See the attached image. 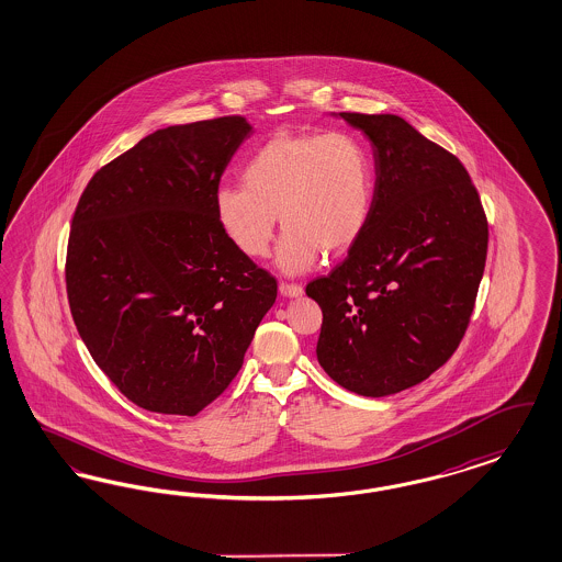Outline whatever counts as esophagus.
I'll return each mask as SVG.
<instances>
[{"label":"esophagus","instance_id":"esophagus-1","mask_svg":"<svg viewBox=\"0 0 562 562\" xmlns=\"http://www.w3.org/2000/svg\"><path fill=\"white\" fill-rule=\"evenodd\" d=\"M280 294H284V296H301L303 294V286L301 284H294V282H280Z\"/></svg>","mask_w":562,"mask_h":562}]
</instances>
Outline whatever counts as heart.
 <instances>
[{"label": "heart", "instance_id": "heart-1", "mask_svg": "<svg viewBox=\"0 0 562 562\" xmlns=\"http://www.w3.org/2000/svg\"><path fill=\"white\" fill-rule=\"evenodd\" d=\"M240 184L215 191L220 231L240 255L259 259L280 215L286 233L276 261L286 273L307 270L322 251H349L368 228L373 166L349 133L273 135L245 161Z\"/></svg>", "mask_w": 562, "mask_h": 562}]
</instances>
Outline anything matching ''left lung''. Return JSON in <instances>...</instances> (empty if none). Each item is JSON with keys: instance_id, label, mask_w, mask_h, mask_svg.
I'll return each instance as SVG.
<instances>
[{"instance_id": "left-lung-1", "label": "left lung", "mask_w": 562, "mask_h": 562, "mask_svg": "<svg viewBox=\"0 0 562 562\" xmlns=\"http://www.w3.org/2000/svg\"><path fill=\"white\" fill-rule=\"evenodd\" d=\"M375 155L368 228L307 284L322 307L317 361L361 396L415 386L459 349L487 255L482 199L457 155L407 120L342 112Z\"/></svg>"}]
</instances>
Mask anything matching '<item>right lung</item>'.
I'll list each match as a JSON object with an SVG mask.
<instances>
[{
  "instance_id": "obj_1",
  "label": "right lung",
  "mask_w": 562,
  "mask_h": 562,
  "mask_svg": "<svg viewBox=\"0 0 562 562\" xmlns=\"http://www.w3.org/2000/svg\"><path fill=\"white\" fill-rule=\"evenodd\" d=\"M245 116L168 126L78 199L66 292L99 369L136 407L189 415L231 386L278 282L220 231L213 196Z\"/></svg>"
}]
</instances>
